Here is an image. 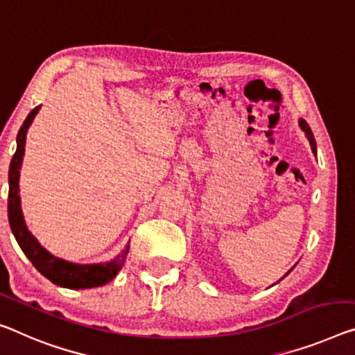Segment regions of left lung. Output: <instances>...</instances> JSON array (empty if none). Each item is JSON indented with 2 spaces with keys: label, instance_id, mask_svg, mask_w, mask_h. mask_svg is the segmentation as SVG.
<instances>
[{
  "label": "left lung",
  "instance_id": "obj_1",
  "mask_svg": "<svg viewBox=\"0 0 355 355\" xmlns=\"http://www.w3.org/2000/svg\"><path fill=\"white\" fill-rule=\"evenodd\" d=\"M300 128H302L303 132H304V135H306V138L309 139L311 149H313V152L315 154V139H314V135H313V132H311V128H309V125L306 123V121L300 119Z\"/></svg>",
  "mask_w": 355,
  "mask_h": 355
}]
</instances>
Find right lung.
Here are the masks:
<instances>
[{
  "label": "right lung",
  "mask_w": 355,
  "mask_h": 355,
  "mask_svg": "<svg viewBox=\"0 0 355 355\" xmlns=\"http://www.w3.org/2000/svg\"><path fill=\"white\" fill-rule=\"evenodd\" d=\"M41 106H36L25 119L24 125H21L17 135V150L10 160L9 168V196H8V216H9V225L12 230L15 239H17L20 249L24 254L30 259V261L35 265V268L46 276L49 281L53 284L68 287V288H92L105 286L106 282L112 281L119 270L122 268L125 259H127L130 244L123 249L122 254H119L116 259L109 263H100V265H76L64 261L62 259L53 257L49 254L41 244L36 241L35 236L28 232L24 216H21L20 209V196H19V176H20V165L24 160L25 154V139H26V130L33 122V119L40 111Z\"/></svg>",
  "instance_id": "obj_1"
}]
</instances>
